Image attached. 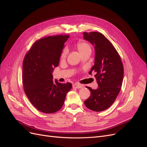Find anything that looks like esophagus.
Wrapping results in <instances>:
<instances>
[{"label": "esophagus", "instance_id": "obj_1", "mask_svg": "<svg viewBox=\"0 0 147 147\" xmlns=\"http://www.w3.org/2000/svg\"><path fill=\"white\" fill-rule=\"evenodd\" d=\"M82 87H83V85L79 84H74L73 85V88H81Z\"/></svg>", "mask_w": 147, "mask_h": 147}]
</instances>
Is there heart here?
I'll return each instance as SVG.
<instances>
[{"label":"heart","mask_w":147,"mask_h":147,"mask_svg":"<svg viewBox=\"0 0 147 147\" xmlns=\"http://www.w3.org/2000/svg\"><path fill=\"white\" fill-rule=\"evenodd\" d=\"M76 47L80 54H82L84 53H85L87 50H91V47L89 45V44L83 41H79L77 43ZM67 54V49H64L61 54V58L64 59L65 57H66Z\"/></svg>","instance_id":"obj_1"}]
</instances>
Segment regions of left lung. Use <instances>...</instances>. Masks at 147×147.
<instances>
[{"mask_svg":"<svg viewBox=\"0 0 147 147\" xmlns=\"http://www.w3.org/2000/svg\"><path fill=\"white\" fill-rule=\"evenodd\" d=\"M84 39L94 47V65L90 74L95 73L98 88H88L91 95L84 104L88 109L99 112L109 108L120 92L123 67L117 51L105 36L98 32H85Z\"/></svg>","mask_w":147,"mask_h":147,"instance_id":"8db88e82","label":"left lung"}]
</instances>
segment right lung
<instances>
[{
  "instance_id": "right-lung-1",
  "label": "right lung",
  "mask_w": 147,
  "mask_h": 147,
  "mask_svg": "<svg viewBox=\"0 0 147 147\" xmlns=\"http://www.w3.org/2000/svg\"><path fill=\"white\" fill-rule=\"evenodd\" d=\"M68 35L48 36L36 41L23 62V85L31 104L44 113H53L62 107L72 84L53 82L52 73L60 61Z\"/></svg>"
}]
</instances>
